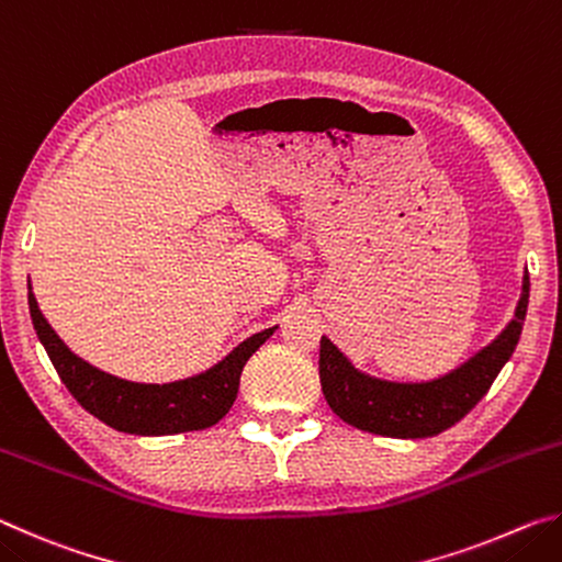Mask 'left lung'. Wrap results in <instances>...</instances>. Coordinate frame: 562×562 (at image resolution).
Masks as SVG:
<instances>
[{"instance_id": "1", "label": "left lung", "mask_w": 562, "mask_h": 562, "mask_svg": "<svg viewBox=\"0 0 562 562\" xmlns=\"http://www.w3.org/2000/svg\"><path fill=\"white\" fill-rule=\"evenodd\" d=\"M530 280L522 278L516 317L479 355L434 382L398 384L361 374L327 337L319 341V382L331 412L361 431L392 439H426L471 412L516 349L526 322Z\"/></svg>"}]
</instances>
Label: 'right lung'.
<instances>
[{
    "mask_svg": "<svg viewBox=\"0 0 562 562\" xmlns=\"http://www.w3.org/2000/svg\"><path fill=\"white\" fill-rule=\"evenodd\" d=\"M30 312L36 337H40L56 374L61 376V382L76 402L111 429L136 436L201 431L221 422L235 402L247 359L278 329L270 327L245 339L223 361H217L213 369L198 376L180 379V382L170 384H138L111 376L91 367L81 357H76L52 329L49 322L44 319L40 304L32 294V284Z\"/></svg>",
    "mask_w": 562,
    "mask_h": 562,
    "instance_id": "add662e5",
    "label": "right lung"
}]
</instances>
